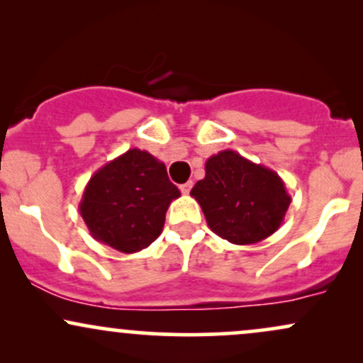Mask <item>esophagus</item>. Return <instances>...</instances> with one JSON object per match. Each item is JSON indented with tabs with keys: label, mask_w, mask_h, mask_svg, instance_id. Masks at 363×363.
Segmentation results:
<instances>
[{
	"label": "esophagus",
	"mask_w": 363,
	"mask_h": 363,
	"mask_svg": "<svg viewBox=\"0 0 363 363\" xmlns=\"http://www.w3.org/2000/svg\"><path fill=\"white\" fill-rule=\"evenodd\" d=\"M191 187H193V182H191V181H187V182H184V184H181V186H179V189H181V193H182V194H189Z\"/></svg>",
	"instance_id": "esophagus-1"
}]
</instances>
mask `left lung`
I'll use <instances>...</instances> for the list:
<instances>
[{
  "mask_svg": "<svg viewBox=\"0 0 363 363\" xmlns=\"http://www.w3.org/2000/svg\"><path fill=\"white\" fill-rule=\"evenodd\" d=\"M191 196L216 235L237 245L256 244L280 228L290 206L285 182L272 169L222 150L205 164Z\"/></svg>",
  "mask_w": 363,
  "mask_h": 363,
  "instance_id": "left-lung-1",
  "label": "left lung"
}]
</instances>
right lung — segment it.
<instances>
[{"instance_id": "add662e5", "label": "right lung", "mask_w": 363, "mask_h": 363, "mask_svg": "<svg viewBox=\"0 0 363 363\" xmlns=\"http://www.w3.org/2000/svg\"><path fill=\"white\" fill-rule=\"evenodd\" d=\"M179 196L164 162L131 148L90 177L80 215L95 240L133 254L162 234L167 208Z\"/></svg>"}]
</instances>
